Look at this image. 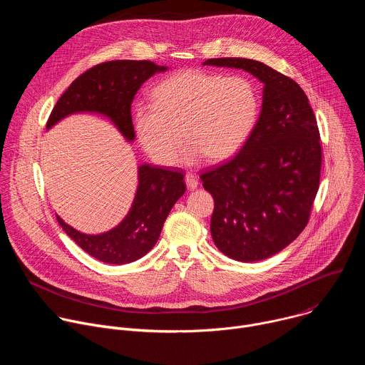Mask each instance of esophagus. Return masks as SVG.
Wrapping results in <instances>:
<instances>
[{
	"instance_id": "obj_1",
	"label": "esophagus",
	"mask_w": 365,
	"mask_h": 365,
	"mask_svg": "<svg viewBox=\"0 0 365 365\" xmlns=\"http://www.w3.org/2000/svg\"><path fill=\"white\" fill-rule=\"evenodd\" d=\"M185 182H186V186L189 189H196L197 187V178L193 173H187L185 176Z\"/></svg>"
}]
</instances>
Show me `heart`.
Instances as JSON below:
<instances>
[{
  "label": "heart",
  "instance_id": "1",
  "mask_svg": "<svg viewBox=\"0 0 365 365\" xmlns=\"http://www.w3.org/2000/svg\"><path fill=\"white\" fill-rule=\"evenodd\" d=\"M258 111V92L247 78L186 69L155 86L153 102L135 103L134 128L141 147L159 165L176 160L182 134L187 141L182 163L193 165L203 155L221 162L247 143Z\"/></svg>",
  "mask_w": 365,
  "mask_h": 365
}]
</instances>
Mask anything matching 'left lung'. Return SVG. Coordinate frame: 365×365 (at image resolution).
<instances>
[{
    "mask_svg": "<svg viewBox=\"0 0 365 365\" xmlns=\"http://www.w3.org/2000/svg\"><path fill=\"white\" fill-rule=\"evenodd\" d=\"M203 65L242 69L264 83L257 124L231 160L200 175L215 200L211 234L237 262L269 258L304 230L319 189L322 148L303 89L270 66L244 58Z\"/></svg>",
    "mask_w": 365,
    "mask_h": 365,
    "instance_id": "obj_1",
    "label": "left lung"
}]
</instances>
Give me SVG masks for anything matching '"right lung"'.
Here are the masks:
<instances>
[{
    "label": "right lung",
    "instance_id": "right-lung-1",
    "mask_svg": "<svg viewBox=\"0 0 365 365\" xmlns=\"http://www.w3.org/2000/svg\"><path fill=\"white\" fill-rule=\"evenodd\" d=\"M150 61H111L99 63L78 76L59 98L46 128L75 113H96L108 117L125 140L133 141L131 103L140 86L154 73L165 72ZM185 173L141 165L138 187L127 217L113 230L88 235L68 225L59 215L63 231L89 255L102 263L128 264L145 255L158 242L163 224L185 193Z\"/></svg>",
    "mask_w": 365,
    "mask_h": 365
}]
</instances>
